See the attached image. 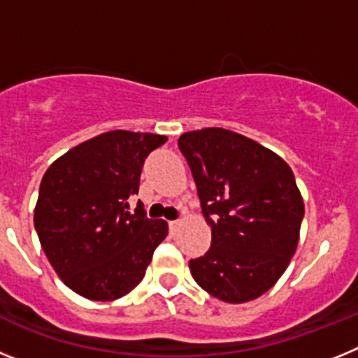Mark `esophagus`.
I'll return each instance as SVG.
<instances>
[{
	"label": "esophagus",
	"mask_w": 358,
	"mask_h": 358,
	"mask_svg": "<svg viewBox=\"0 0 358 358\" xmlns=\"http://www.w3.org/2000/svg\"><path fill=\"white\" fill-rule=\"evenodd\" d=\"M179 226H181V222H179V220H172V222H169L170 233H172V235H176L177 229H179Z\"/></svg>",
	"instance_id": "34e87169"
}]
</instances>
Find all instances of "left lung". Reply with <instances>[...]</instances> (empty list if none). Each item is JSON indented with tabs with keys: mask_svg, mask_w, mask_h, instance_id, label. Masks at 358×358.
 <instances>
[{
	"mask_svg": "<svg viewBox=\"0 0 358 358\" xmlns=\"http://www.w3.org/2000/svg\"><path fill=\"white\" fill-rule=\"evenodd\" d=\"M188 161L211 245L189 271L201 289L245 303L274 287L299 242L305 204L289 164L264 145L220 127L185 132Z\"/></svg>",
	"mask_w": 358,
	"mask_h": 358,
	"instance_id": "8db88e82",
	"label": "left lung"
}]
</instances>
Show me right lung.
<instances>
[{"label":"right lung","mask_w":358,"mask_h":358,"mask_svg":"<svg viewBox=\"0 0 358 358\" xmlns=\"http://www.w3.org/2000/svg\"><path fill=\"white\" fill-rule=\"evenodd\" d=\"M169 140L110 131L73 147L43 176L34 211L41 248L57 276L93 301H115L145 276L169 224L148 218L138 194L145 157Z\"/></svg>","instance_id":"add662e5"}]
</instances>
